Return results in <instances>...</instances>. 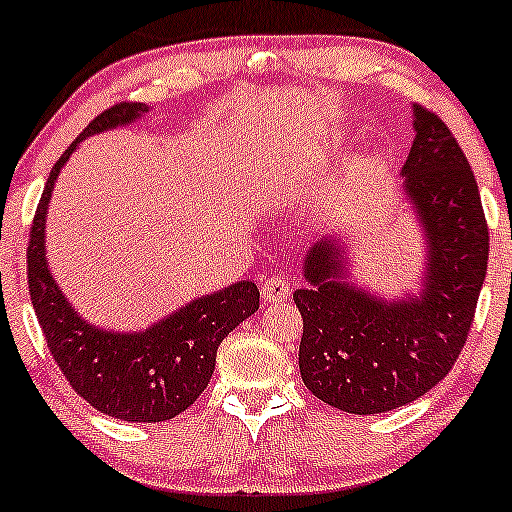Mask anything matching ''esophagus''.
Returning a JSON list of instances; mask_svg holds the SVG:
<instances>
[{"label": "esophagus", "instance_id": "34e87169", "mask_svg": "<svg viewBox=\"0 0 512 512\" xmlns=\"http://www.w3.org/2000/svg\"><path fill=\"white\" fill-rule=\"evenodd\" d=\"M289 294H292V285L285 275H270L261 282V296L270 304H280Z\"/></svg>", "mask_w": 512, "mask_h": 512}]
</instances>
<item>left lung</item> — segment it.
Returning a JSON list of instances; mask_svg holds the SVG:
<instances>
[{"mask_svg":"<svg viewBox=\"0 0 512 512\" xmlns=\"http://www.w3.org/2000/svg\"><path fill=\"white\" fill-rule=\"evenodd\" d=\"M413 118L401 175L427 244L420 294L387 301L346 282L337 237L311 246L308 287L294 292L304 318L301 380L344 413H387L437 387L468 342L487 277L489 227L475 173L437 113L413 104Z\"/></svg>","mask_w":512,"mask_h":512,"instance_id":"left-lung-1","label":"left lung"}]
</instances>
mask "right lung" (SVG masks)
Listing matches in <instances>:
<instances>
[{"label":"right lung","mask_w":512,"mask_h":512,"mask_svg":"<svg viewBox=\"0 0 512 512\" xmlns=\"http://www.w3.org/2000/svg\"><path fill=\"white\" fill-rule=\"evenodd\" d=\"M147 111V104H113L75 137L49 173L28 242L30 299L56 365L92 408L125 422H163L192 406L208 387L220 342L258 311L261 299L254 282L242 280L189 301L144 332H111L82 320L61 294L44 254L54 182L85 137L128 125Z\"/></svg>","instance_id":"right-lung-1"}]
</instances>
